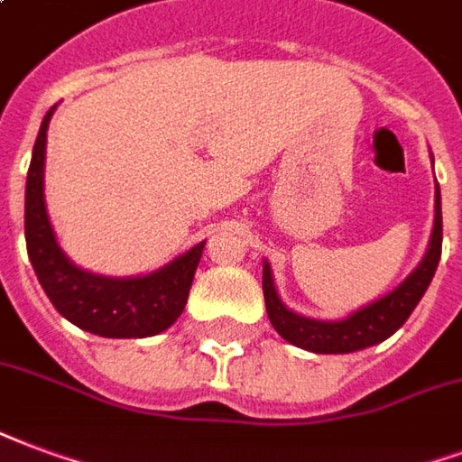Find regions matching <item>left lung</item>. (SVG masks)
<instances>
[{
    "instance_id": "left-lung-1",
    "label": "left lung",
    "mask_w": 462,
    "mask_h": 462,
    "mask_svg": "<svg viewBox=\"0 0 462 462\" xmlns=\"http://www.w3.org/2000/svg\"><path fill=\"white\" fill-rule=\"evenodd\" d=\"M433 162V156H431ZM440 242H443V217H440V188L436 180V203H433V230L429 249L404 282L396 286L387 296L372 300L367 306L353 310L350 316L340 320H318V318L300 316L282 300L274 286L272 264L264 259L262 269V286H264L266 313L272 326L283 340H289L296 347L310 350L318 355H345L357 353L365 347L387 340L404 326L406 318L411 316L416 303L429 289L436 266L440 259Z\"/></svg>"
}]
</instances>
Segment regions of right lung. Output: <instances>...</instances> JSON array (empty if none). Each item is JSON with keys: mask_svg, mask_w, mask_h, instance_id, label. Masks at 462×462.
<instances>
[{"mask_svg": "<svg viewBox=\"0 0 462 462\" xmlns=\"http://www.w3.org/2000/svg\"><path fill=\"white\" fill-rule=\"evenodd\" d=\"M56 107L46 112L31 153L23 203V232L33 272L43 291L73 326L102 337L159 336L183 313L205 242L173 257L156 272L139 276H105L70 262L56 240L43 198L46 132Z\"/></svg>", "mask_w": 462, "mask_h": 462, "instance_id": "add662e5", "label": "right lung"}]
</instances>
